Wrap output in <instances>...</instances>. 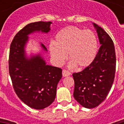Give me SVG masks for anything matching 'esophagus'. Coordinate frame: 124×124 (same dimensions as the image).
<instances>
[{"mask_svg":"<svg viewBox=\"0 0 124 124\" xmlns=\"http://www.w3.org/2000/svg\"><path fill=\"white\" fill-rule=\"evenodd\" d=\"M71 75L70 72L68 71H66V70H64L62 71V76L64 77H68V76H70Z\"/></svg>","mask_w":124,"mask_h":124,"instance_id":"34e87169","label":"esophagus"}]
</instances>
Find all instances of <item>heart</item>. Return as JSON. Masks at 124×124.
Returning <instances> with one entry per match:
<instances>
[{
    "label": "heart",
    "instance_id": "obj_1",
    "mask_svg": "<svg viewBox=\"0 0 124 124\" xmlns=\"http://www.w3.org/2000/svg\"><path fill=\"white\" fill-rule=\"evenodd\" d=\"M98 40L94 32L71 26L60 30L49 46L51 56L57 65L67 58L70 67L85 68L92 64L98 52Z\"/></svg>",
    "mask_w": 124,
    "mask_h": 124
}]
</instances>
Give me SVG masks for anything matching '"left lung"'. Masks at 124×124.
Listing matches in <instances>:
<instances>
[{
  "label": "left lung",
  "instance_id": "8db88e82",
  "mask_svg": "<svg viewBox=\"0 0 124 124\" xmlns=\"http://www.w3.org/2000/svg\"><path fill=\"white\" fill-rule=\"evenodd\" d=\"M101 46L92 64L82 71L73 74L74 98L84 108L92 109L100 104L113 84L116 55L113 42L97 24L93 23Z\"/></svg>",
  "mask_w": 124,
  "mask_h": 124
}]
</instances>
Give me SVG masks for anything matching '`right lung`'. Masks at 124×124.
<instances>
[{"instance_id":"1","label":"right lung","mask_w":124,"mask_h":124,"mask_svg":"<svg viewBox=\"0 0 124 124\" xmlns=\"http://www.w3.org/2000/svg\"><path fill=\"white\" fill-rule=\"evenodd\" d=\"M51 24L42 21L28 24L16 33L10 46L9 72L13 88L18 98L35 109H43L53 102L62 76L60 68L47 64L43 54L47 50L43 44L40 43L39 53L30 55L26 53L29 35L47 34Z\"/></svg>"}]
</instances>
